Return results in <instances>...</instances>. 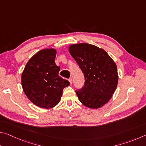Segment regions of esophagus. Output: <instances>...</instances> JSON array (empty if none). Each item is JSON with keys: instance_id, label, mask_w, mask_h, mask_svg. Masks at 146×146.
Wrapping results in <instances>:
<instances>
[{"instance_id": "esophagus-1", "label": "esophagus", "mask_w": 146, "mask_h": 146, "mask_svg": "<svg viewBox=\"0 0 146 146\" xmlns=\"http://www.w3.org/2000/svg\"><path fill=\"white\" fill-rule=\"evenodd\" d=\"M69 82H70V83L71 84H72V82H73V78L71 77L69 78Z\"/></svg>"}]
</instances>
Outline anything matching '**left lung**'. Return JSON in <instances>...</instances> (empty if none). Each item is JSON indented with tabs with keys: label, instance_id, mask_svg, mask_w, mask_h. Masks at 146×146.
<instances>
[{
	"label": "left lung",
	"instance_id": "8db88e82",
	"mask_svg": "<svg viewBox=\"0 0 146 146\" xmlns=\"http://www.w3.org/2000/svg\"><path fill=\"white\" fill-rule=\"evenodd\" d=\"M85 77L84 86L76 91L80 102L86 107L98 109L112 97L117 88V65L107 52L92 44L80 43L69 47Z\"/></svg>",
	"mask_w": 146,
	"mask_h": 146
}]
</instances>
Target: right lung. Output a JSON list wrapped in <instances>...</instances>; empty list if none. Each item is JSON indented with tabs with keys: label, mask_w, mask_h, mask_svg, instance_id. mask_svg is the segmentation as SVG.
Listing matches in <instances>:
<instances>
[{
	"label": "right lung",
	"mask_w": 146,
	"mask_h": 146,
	"mask_svg": "<svg viewBox=\"0 0 146 146\" xmlns=\"http://www.w3.org/2000/svg\"><path fill=\"white\" fill-rule=\"evenodd\" d=\"M55 49L39 51L29 59L22 73L24 93L38 107L49 109L59 103L63 89L70 82L58 75L60 67L56 65Z\"/></svg>",
	"instance_id": "obj_1"
}]
</instances>
